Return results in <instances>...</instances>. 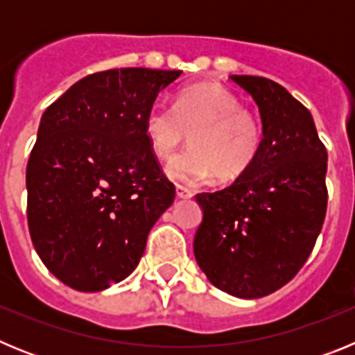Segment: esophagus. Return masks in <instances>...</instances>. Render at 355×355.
I'll use <instances>...</instances> for the list:
<instances>
[{"mask_svg": "<svg viewBox=\"0 0 355 355\" xmlns=\"http://www.w3.org/2000/svg\"><path fill=\"white\" fill-rule=\"evenodd\" d=\"M175 196L180 197V199H190V197L193 196V192L190 188L183 187V184H178V187H175Z\"/></svg>", "mask_w": 355, "mask_h": 355, "instance_id": "esophagus-1", "label": "esophagus"}]
</instances>
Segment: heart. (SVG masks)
Instances as JSON below:
<instances>
[{
    "label": "heart",
    "instance_id": "b5f03b06",
    "mask_svg": "<svg viewBox=\"0 0 355 355\" xmlns=\"http://www.w3.org/2000/svg\"><path fill=\"white\" fill-rule=\"evenodd\" d=\"M192 147L167 165L168 178L181 183L233 181L245 174L261 146V130L241 103L216 85L181 90L174 106L155 103L144 119V135L156 158L168 159L187 142Z\"/></svg>",
    "mask_w": 355,
    "mask_h": 355
}]
</instances>
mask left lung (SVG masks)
<instances>
[{
	"instance_id": "left-lung-1",
	"label": "left lung",
	"mask_w": 355,
	"mask_h": 355,
	"mask_svg": "<svg viewBox=\"0 0 355 355\" xmlns=\"http://www.w3.org/2000/svg\"><path fill=\"white\" fill-rule=\"evenodd\" d=\"M259 108L263 139L252 167L218 192L197 193L193 238L209 283L238 299L283 288L309 258L327 209V150L309 110L261 76H231Z\"/></svg>"
}]
</instances>
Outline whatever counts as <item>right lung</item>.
<instances>
[{
    "mask_svg": "<svg viewBox=\"0 0 355 355\" xmlns=\"http://www.w3.org/2000/svg\"><path fill=\"white\" fill-rule=\"evenodd\" d=\"M180 74L96 72L44 112L26 167L28 227L39 258L67 286L101 291L126 279L174 202L144 119Z\"/></svg>",
    "mask_w": 355,
    "mask_h": 355,
    "instance_id": "obj_1",
    "label": "right lung"
}]
</instances>
